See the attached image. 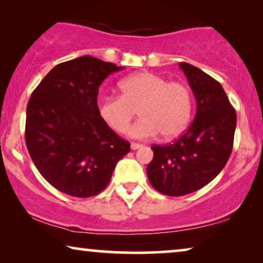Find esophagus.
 I'll use <instances>...</instances> for the list:
<instances>
[{"instance_id":"esophagus-1","label":"esophagus","mask_w":263,"mask_h":263,"mask_svg":"<svg viewBox=\"0 0 263 263\" xmlns=\"http://www.w3.org/2000/svg\"><path fill=\"white\" fill-rule=\"evenodd\" d=\"M141 147H142L141 143H138V142H132V145H130V148H132L133 151L141 148Z\"/></svg>"}]
</instances>
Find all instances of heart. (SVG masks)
<instances>
[{"instance_id": "obj_1", "label": "heart", "mask_w": 263, "mask_h": 263, "mask_svg": "<svg viewBox=\"0 0 263 263\" xmlns=\"http://www.w3.org/2000/svg\"><path fill=\"white\" fill-rule=\"evenodd\" d=\"M120 97H104L98 102L102 120L115 132L125 133L136 110L140 117L129 130L134 139L153 138L161 133L174 139L185 130L192 116V95L182 82L142 71L118 82Z\"/></svg>"}]
</instances>
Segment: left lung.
<instances>
[{
	"mask_svg": "<svg viewBox=\"0 0 263 263\" xmlns=\"http://www.w3.org/2000/svg\"><path fill=\"white\" fill-rule=\"evenodd\" d=\"M179 68L196 99V115L184 134L168 145H153L147 165L154 189L168 196H182L203 188L228 163L233 147L237 116L224 88L192 64Z\"/></svg>",
	"mask_w": 263,
	"mask_h": 263,
	"instance_id": "obj_1",
	"label": "left lung"
}]
</instances>
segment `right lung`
I'll return each mask as SVG.
<instances>
[{"mask_svg":"<svg viewBox=\"0 0 263 263\" xmlns=\"http://www.w3.org/2000/svg\"><path fill=\"white\" fill-rule=\"evenodd\" d=\"M123 68L92 56L67 61L46 74L28 100V153L43 177L67 195L103 192L130 151L100 118L97 104L102 82Z\"/></svg>","mask_w":263,"mask_h":263,"instance_id":"1","label":"right lung"}]
</instances>
